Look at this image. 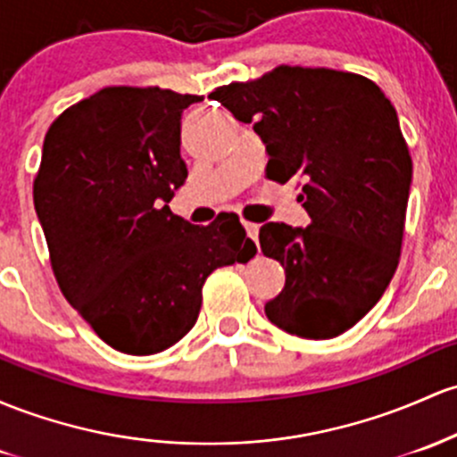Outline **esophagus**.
<instances>
[{
  "label": "esophagus",
  "mask_w": 457,
  "mask_h": 457,
  "mask_svg": "<svg viewBox=\"0 0 457 457\" xmlns=\"http://www.w3.org/2000/svg\"><path fill=\"white\" fill-rule=\"evenodd\" d=\"M243 228L247 229V237L258 243V234H260V223H253V220H243Z\"/></svg>",
  "instance_id": "1"
}]
</instances>
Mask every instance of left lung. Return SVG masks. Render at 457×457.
Returning a JSON list of instances; mask_svg holds the SVG:
<instances>
[{
    "mask_svg": "<svg viewBox=\"0 0 457 457\" xmlns=\"http://www.w3.org/2000/svg\"><path fill=\"white\" fill-rule=\"evenodd\" d=\"M267 145V178L297 182L308 228L264 223L260 247L286 270L264 305L302 338H336L379 302L397 270L412 158L397 112L373 79L279 64L208 95Z\"/></svg>",
    "mask_w": 457,
    "mask_h": 457,
    "instance_id": "1",
    "label": "left lung"
}]
</instances>
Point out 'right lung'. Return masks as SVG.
Returning <instances> with one entry per match:
<instances>
[{
	"instance_id": "obj_1",
	"label": "right lung",
	"mask_w": 457,
	"mask_h": 457,
	"mask_svg": "<svg viewBox=\"0 0 457 457\" xmlns=\"http://www.w3.org/2000/svg\"><path fill=\"white\" fill-rule=\"evenodd\" d=\"M199 95L106 87L49 125L34 178L54 278L112 349L152 355L182 340L214 269L249 262L237 214L193 225L169 210L187 179L182 112Z\"/></svg>"
}]
</instances>
